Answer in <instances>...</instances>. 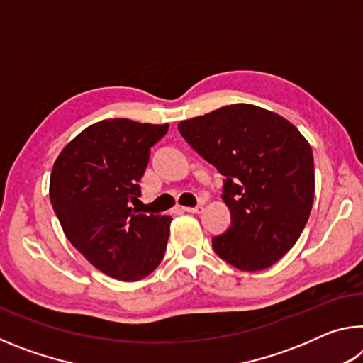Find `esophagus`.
<instances>
[{
    "label": "esophagus",
    "mask_w": 363,
    "mask_h": 363,
    "mask_svg": "<svg viewBox=\"0 0 363 363\" xmlns=\"http://www.w3.org/2000/svg\"><path fill=\"white\" fill-rule=\"evenodd\" d=\"M182 211L186 213H195V214H200L201 211H203V206L199 205V206H182Z\"/></svg>",
    "instance_id": "34e87169"
}]
</instances>
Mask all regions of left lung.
I'll return each instance as SVG.
<instances>
[{"instance_id":"obj_1","label":"left lung","mask_w":363,"mask_h":363,"mask_svg":"<svg viewBox=\"0 0 363 363\" xmlns=\"http://www.w3.org/2000/svg\"><path fill=\"white\" fill-rule=\"evenodd\" d=\"M189 145L224 176L230 227L213 250L255 272L298 242L314 203V157L296 128L266 108L233 104L177 125Z\"/></svg>"}]
</instances>
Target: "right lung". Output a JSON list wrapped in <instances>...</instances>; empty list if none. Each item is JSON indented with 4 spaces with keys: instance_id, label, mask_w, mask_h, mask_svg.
Wrapping results in <instances>:
<instances>
[{
    "instance_id": "1",
    "label": "right lung",
    "mask_w": 363,
    "mask_h": 363,
    "mask_svg": "<svg viewBox=\"0 0 363 363\" xmlns=\"http://www.w3.org/2000/svg\"><path fill=\"white\" fill-rule=\"evenodd\" d=\"M167 133L168 125L102 120L67 144L52 167L49 196L65 237L116 280L144 279L164 256L171 218L130 203L140 195L150 149Z\"/></svg>"
}]
</instances>
